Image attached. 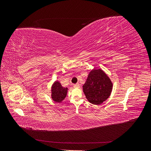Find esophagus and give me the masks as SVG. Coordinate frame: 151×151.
Returning <instances> with one entry per match:
<instances>
[{
    "instance_id": "1",
    "label": "esophagus",
    "mask_w": 151,
    "mask_h": 151,
    "mask_svg": "<svg viewBox=\"0 0 151 151\" xmlns=\"http://www.w3.org/2000/svg\"><path fill=\"white\" fill-rule=\"evenodd\" d=\"M74 87L75 88H80V84L79 83H77L76 84H74Z\"/></svg>"
}]
</instances>
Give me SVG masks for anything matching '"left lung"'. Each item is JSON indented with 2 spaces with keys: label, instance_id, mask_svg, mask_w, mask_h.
Masks as SVG:
<instances>
[{
  "label": "left lung",
  "instance_id": "8db88e82",
  "mask_svg": "<svg viewBox=\"0 0 151 151\" xmlns=\"http://www.w3.org/2000/svg\"><path fill=\"white\" fill-rule=\"evenodd\" d=\"M83 88L88 101L98 105L109 97L113 89V83L101 68H94L89 73Z\"/></svg>",
  "mask_w": 151,
  "mask_h": 151
}]
</instances>
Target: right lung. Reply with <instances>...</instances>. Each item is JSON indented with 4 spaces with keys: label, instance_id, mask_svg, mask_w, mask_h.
I'll return each mask as SVG.
<instances>
[{
    "label": "right lung",
    "instance_id": "right-lung-1",
    "mask_svg": "<svg viewBox=\"0 0 151 151\" xmlns=\"http://www.w3.org/2000/svg\"><path fill=\"white\" fill-rule=\"evenodd\" d=\"M67 92V88H63L59 81H55L51 88L52 98L53 101L56 103H61L65 98Z\"/></svg>",
    "mask_w": 151,
    "mask_h": 151
}]
</instances>
